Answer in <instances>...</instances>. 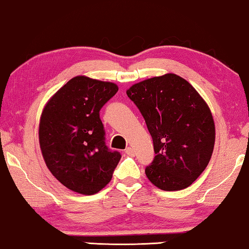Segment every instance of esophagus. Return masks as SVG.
I'll return each mask as SVG.
<instances>
[{
    "label": "esophagus",
    "mask_w": 249,
    "mask_h": 249,
    "mask_svg": "<svg viewBox=\"0 0 249 249\" xmlns=\"http://www.w3.org/2000/svg\"><path fill=\"white\" fill-rule=\"evenodd\" d=\"M125 154H127V155H133V149L131 148V147H127V148H125Z\"/></svg>",
    "instance_id": "obj_1"
}]
</instances>
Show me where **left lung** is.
Segmentation results:
<instances>
[{
  "instance_id": "left-lung-1",
  "label": "left lung",
  "mask_w": 249,
  "mask_h": 249,
  "mask_svg": "<svg viewBox=\"0 0 249 249\" xmlns=\"http://www.w3.org/2000/svg\"><path fill=\"white\" fill-rule=\"evenodd\" d=\"M128 98L138 107L154 142L145 173L164 191L190 186L208 166L214 147V122L196 89L175 74L132 85Z\"/></svg>"
}]
</instances>
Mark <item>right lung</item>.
<instances>
[{"label": "right lung", "instance_id": "add662e5", "mask_svg": "<svg viewBox=\"0 0 249 249\" xmlns=\"http://www.w3.org/2000/svg\"><path fill=\"white\" fill-rule=\"evenodd\" d=\"M118 92L114 83L76 76L46 104L39 143L47 167L74 192L92 196L112 178L121 155L106 145L100 110Z\"/></svg>", "mask_w": 249, "mask_h": 249}]
</instances>
